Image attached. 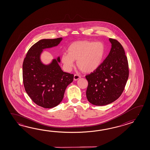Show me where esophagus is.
<instances>
[{
  "mask_svg": "<svg viewBox=\"0 0 150 150\" xmlns=\"http://www.w3.org/2000/svg\"><path fill=\"white\" fill-rule=\"evenodd\" d=\"M80 78V76L78 75V74H74V80H77L79 79Z\"/></svg>",
  "mask_w": 150,
  "mask_h": 150,
  "instance_id": "esophagus-1",
  "label": "esophagus"
}]
</instances>
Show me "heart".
Returning a JSON list of instances; mask_svg holds the SVG:
<instances>
[{
  "instance_id": "obj_1",
  "label": "heart",
  "mask_w": 150,
  "mask_h": 150,
  "mask_svg": "<svg viewBox=\"0 0 150 150\" xmlns=\"http://www.w3.org/2000/svg\"><path fill=\"white\" fill-rule=\"evenodd\" d=\"M105 52V45L102 42L80 41L72 43L61 59L67 71L74 67V61H77L76 65L80 70L91 73L101 65Z\"/></svg>"
}]
</instances>
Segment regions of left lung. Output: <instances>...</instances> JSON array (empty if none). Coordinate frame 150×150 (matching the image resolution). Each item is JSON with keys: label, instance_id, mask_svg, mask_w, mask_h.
<instances>
[{"label": "left lung", "instance_id": "8db88e82", "mask_svg": "<svg viewBox=\"0 0 150 150\" xmlns=\"http://www.w3.org/2000/svg\"><path fill=\"white\" fill-rule=\"evenodd\" d=\"M112 48L108 56L98 69L86 76L88 85L86 96L91 103L105 105L121 96L129 76L127 57L121 44L109 38Z\"/></svg>", "mask_w": 150, "mask_h": 150}]
</instances>
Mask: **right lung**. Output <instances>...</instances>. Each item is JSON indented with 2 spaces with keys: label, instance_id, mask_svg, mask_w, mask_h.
Here are the masks:
<instances>
[{
  "label": "right lung",
  "instance_id": "add662e5",
  "mask_svg": "<svg viewBox=\"0 0 150 150\" xmlns=\"http://www.w3.org/2000/svg\"><path fill=\"white\" fill-rule=\"evenodd\" d=\"M62 40L59 38L40 40L29 49L23 62L25 92L33 102L45 108L58 105L63 99L66 88L74 80L73 74L62 70L58 64L59 57L48 65L43 64L40 59L43 49L57 46Z\"/></svg>",
  "mask_w": 150,
  "mask_h": 150
}]
</instances>
